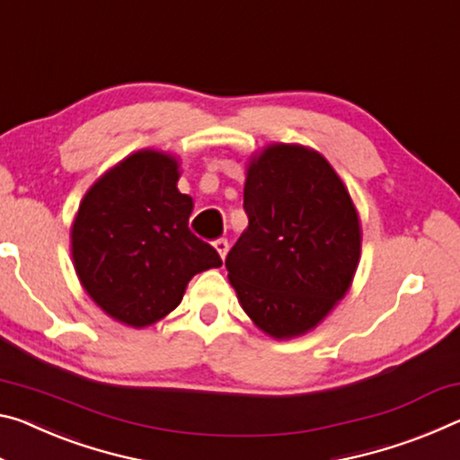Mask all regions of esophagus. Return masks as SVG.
Returning a JSON list of instances; mask_svg holds the SVG:
<instances>
[{
	"label": "esophagus",
	"mask_w": 460,
	"mask_h": 460,
	"mask_svg": "<svg viewBox=\"0 0 460 460\" xmlns=\"http://www.w3.org/2000/svg\"><path fill=\"white\" fill-rule=\"evenodd\" d=\"M213 245H215V250H217L218 256H221V258L227 256V252H229V242H227V239H217Z\"/></svg>",
	"instance_id": "1"
}]
</instances>
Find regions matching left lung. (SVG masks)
<instances>
[{
    "mask_svg": "<svg viewBox=\"0 0 460 460\" xmlns=\"http://www.w3.org/2000/svg\"><path fill=\"white\" fill-rule=\"evenodd\" d=\"M247 229L225 266L239 305L274 340L305 335L352 287L362 227L352 196L322 153L270 143L245 165Z\"/></svg>",
    "mask_w": 460,
    "mask_h": 460,
    "instance_id": "1",
    "label": "left lung"
}]
</instances>
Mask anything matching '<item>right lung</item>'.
<instances>
[{"instance_id": "1", "label": "right lung", "mask_w": 460, "mask_h": 460, "mask_svg": "<svg viewBox=\"0 0 460 460\" xmlns=\"http://www.w3.org/2000/svg\"><path fill=\"white\" fill-rule=\"evenodd\" d=\"M178 180L176 155L135 151L93 181L73 218L79 284L108 317L135 330L170 315L194 274L223 264L188 229L194 200Z\"/></svg>"}]
</instances>
